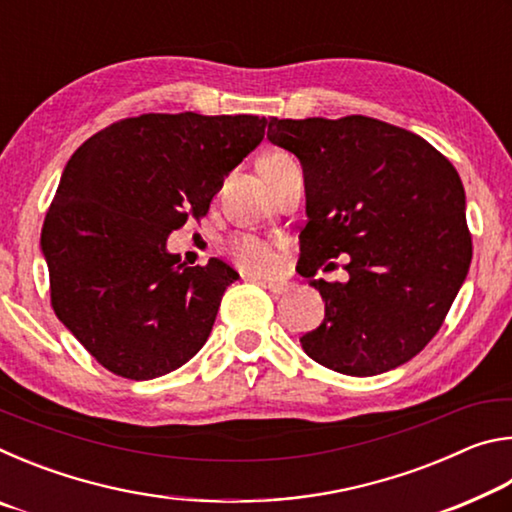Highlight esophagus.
I'll list each match as a JSON object with an SVG mask.
<instances>
[{"label":"esophagus","mask_w":512,"mask_h":512,"mask_svg":"<svg viewBox=\"0 0 512 512\" xmlns=\"http://www.w3.org/2000/svg\"><path fill=\"white\" fill-rule=\"evenodd\" d=\"M266 289L271 291L273 296H284V293L289 291V284H284V282H268Z\"/></svg>","instance_id":"obj_1"}]
</instances>
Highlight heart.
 <instances>
[{"mask_svg": "<svg viewBox=\"0 0 512 512\" xmlns=\"http://www.w3.org/2000/svg\"><path fill=\"white\" fill-rule=\"evenodd\" d=\"M289 160H291L289 155L275 153L264 158L262 164H280ZM262 164H259V167H262ZM230 253L235 257V262L248 273H268L273 271L277 264V255L273 246L257 237H235L230 241Z\"/></svg>", "mask_w": 512, "mask_h": 512, "instance_id": "heart-1", "label": "heart"}]
</instances>
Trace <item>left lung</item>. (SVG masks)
Here are the masks:
<instances>
[{
    "instance_id": "left-lung-1",
    "label": "left lung",
    "mask_w": 512,
    "mask_h": 512,
    "mask_svg": "<svg viewBox=\"0 0 512 512\" xmlns=\"http://www.w3.org/2000/svg\"><path fill=\"white\" fill-rule=\"evenodd\" d=\"M268 142L305 176V277L348 255V282L311 280L325 318L300 339L320 366L372 377L411 361L447 316L472 262L465 189L420 135L386 121L271 119Z\"/></svg>"
}]
</instances>
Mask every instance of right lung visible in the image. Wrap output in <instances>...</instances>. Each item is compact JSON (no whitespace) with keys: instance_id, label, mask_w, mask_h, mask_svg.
Masks as SVG:
<instances>
[{"instance_id":"add662e5","label":"right lung","mask_w":512,"mask_h":512,"mask_svg":"<svg viewBox=\"0 0 512 512\" xmlns=\"http://www.w3.org/2000/svg\"><path fill=\"white\" fill-rule=\"evenodd\" d=\"M266 124L255 115H140L69 158L40 250L56 316L103 368L155 379L203 348L239 273L216 257L180 264L167 239L189 214H207Z\"/></svg>"}]
</instances>
